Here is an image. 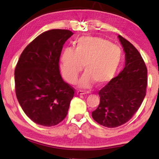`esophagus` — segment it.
I'll list each match as a JSON object with an SVG mask.
<instances>
[{"label":"esophagus","mask_w":159,"mask_h":159,"mask_svg":"<svg viewBox=\"0 0 159 159\" xmlns=\"http://www.w3.org/2000/svg\"><path fill=\"white\" fill-rule=\"evenodd\" d=\"M77 93L78 95H84V94L89 93V92H87V91H84V90H78Z\"/></svg>","instance_id":"esophagus-1"}]
</instances>
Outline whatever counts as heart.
Here are the masks:
<instances>
[{
    "instance_id": "heart-1",
    "label": "heart",
    "mask_w": 159,
    "mask_h": 159,
    "mask_svg": "<svg viewBox=\"0 0 159 159\" xmlns=\"http://www.w3.org/2000/svg\"><path fill=\"white\" fill-rule=\"evenodd\" d=\"M122 61L123 53L119 47L103 38L83 36L75 40L73 49L67 48L62 52L60 66L63 78L74 84L84 64L86 72L79 84L89 87L94 81L98 85L110 81Z\"/></svg>"
}]
</instances>
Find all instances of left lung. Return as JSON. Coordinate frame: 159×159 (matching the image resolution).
I'll list each match as a JSON object with an SVG mask.
<instances>
[{"label":"left lung","mask_w":159,"mask_h":159,"mask_svg":"<svg viewBox=\"0 0 159 159\" xmlns=\"http://www.w3.org/2000/svg\"><path fill=\"white\" fill-rule=\"evenodd\" d=\"M118 37L125 53V67L99 90V105L92 112L95 121L108 128L120 126L132 117L147 87V69L139 52L123 36Z\"/></svg>","instance_id":"left-lung-1"}]
</instances>
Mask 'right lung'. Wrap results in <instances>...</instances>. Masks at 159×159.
Segmentation results:
<instances>
[{"label": "right lung", "instance_id": "right-lung-1", "mask_svg": "<svg viewBox=\"0 0 159 159\" xmlns=\"http://www.w3.org/2000/svg\"><path fill=\"white\" fill-rule=\"evenodd\" d=\"M72 34L62 29L43 33L27 45L16 64V97L25 114L39 125H57L68 113L75 89L62 78L59 61Z\"/></svg>", "mask_w": 159, "mask_h": 159}]
</instances>
